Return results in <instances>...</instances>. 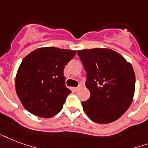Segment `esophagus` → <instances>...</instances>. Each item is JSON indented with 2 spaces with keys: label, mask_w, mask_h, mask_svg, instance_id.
<instances>
[{
  "label": "esophagus",
  "mask_w": 148,
  "mask_h": 148,
  "mask_svg": "<svg viewBox=\"0 0 148 148\" xmlns=\"http://www.w3.org/2000/svg\"><path fill=\"white\" fill-rule=\"evenodd\" d=\"M80 89V86H78V87H73V91L74 92H77L78 90Z\"/></svg>",
  "instance_id": "34e87169"
}]
</instances>
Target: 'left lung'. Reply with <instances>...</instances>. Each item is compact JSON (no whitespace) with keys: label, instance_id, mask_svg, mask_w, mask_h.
<instances>
[{"label":"left lung","instance_id":"8db88e82","mask_svg":"<svg viewBox=\"0 0 148 148\" xmlns=\"http://www.w3.org/2000/svg\"><path fill=\"white\" fill-rule=\"evenodd\" d=\"M77 54L86 71V86L90 92L89 99L82 102L83 110L96 123L105 124L116 121L133 101V66L112 49H84Z\"/></svg>","mask_w":148,"mask_h":148}]
</instances>
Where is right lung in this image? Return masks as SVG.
<instances>
[{"instance_id":"1","label":"right lung","mask_w":148,"mask_h":148,"mask_svg":"<svg viewBox=\"0 0 148 148\" xmlns=\"http://www.w3.org/2000/svg\"><path fill=\"white\" fill-rule=\"evenodd\" d=\"M76 51L56 47L34 50L23 58L15 78V90L23 106L33 115L51 118L62 110L71 90L63 70Z\"/></svg>"}]
</instances>
